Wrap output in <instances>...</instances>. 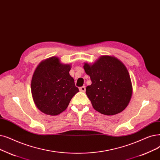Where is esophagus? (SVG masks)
Returning a JSON list of instances; mask_svg holds the SVG:
<instances>
[{"mask_svg": "<svg viewBox=\"0 0 160 160\" xmlns=\"http://www.w3.org/2000/svg\"><path fill=\"white\" fill-rule=\"evenodd\" d=\"M79 90H80V92H86V87H85V86H82V87H81V88H79Z\"/></svg>", "mask_w": 160, "mask_h": 160, "instance_id": "34e87169", "label": "esophagus"}]
</instances>
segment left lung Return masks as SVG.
I'll use <instances>...</instances> for the list:
<instances>
[{
  "label": "left lung",
  "mask_w": 160,
  "mask_h": 160,
  "mask_svg": "<svg viewBox=\"0 0 160 160\" xmlns=\"http://www.w3.org/2000/svg\"><path fill=\"white\" fill-rule=\"evenodd\" d=\"M84 68L92 80L86 93L95 110L112 116L128 107L133 88L129 72L120 60L102 55L93 64L84 63Z\"/></svg>",
  "instance_id": "1"
}]
</instances>
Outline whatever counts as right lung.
Segmentation results:
<instances>
[{"label": "right lung", "mask_w": 160, "mask_h": 160, "mask_svg": "<svg viewBox=\"0 0 160 160\" xmlns=\"http://www.w3.org/2000/svg\"><path fill=\"white\" fill-rule=\"evenodd\" d=\"M70 64H63L58 57L41 61L31 80V93L36 107L47 115L56 116L67 108L72 97L79 92L69 74Z\"/></svg>", "instance_id": "right-lung-1"}]
</instances>
